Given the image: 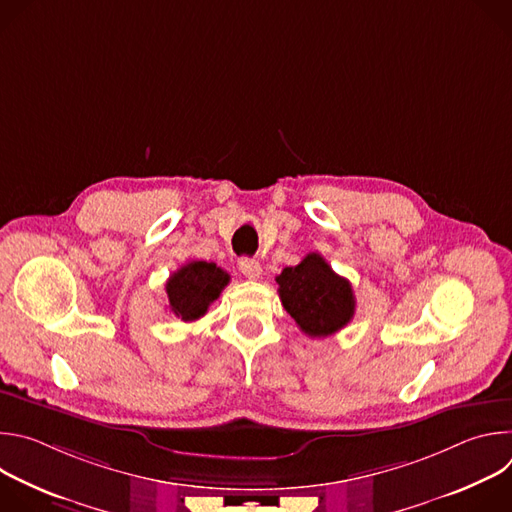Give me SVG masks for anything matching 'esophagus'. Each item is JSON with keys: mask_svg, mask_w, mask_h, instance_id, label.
Instances as JSON below:
<instances>
[{"mask_svg": "<svg viewBox=\"0 0 512 512\" xmlns=\"http://www.w3.org/2000/svg\"><path fill=\"white\" fill-rule=\"evenodd\" d=\"M239 269H241V273H243L245 277H249V279H257V277L261 275V265H259V261L249 259V257H243V259L239 261Z\"/></svg>", "mask_w": 512, "mask_h": 512, "instance_id": "1", "label": "esophagus"}]
</instances>
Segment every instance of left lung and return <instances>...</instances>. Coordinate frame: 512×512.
Returning a JSON list of instances; mask_svg holds the SVG:
<instances>
[{
	"instance_id": "8db88e82",
	"label": "left lung",
	"mask_w": 512,
	"mask_h": 512,
	"mask_svg": "<svg viewBox=\"0 0 512 512\" xmlns=\"http://www.w3.org/2000/svg\"><path fill=\"white\" fill-rule=\"evenodd\" d=\"M275 281L285 312L312 338L342 330L354 316L356 302L350 281L334 273L318 253L306 255L294 267H285Z\"/></svg>"
}]
</instances>
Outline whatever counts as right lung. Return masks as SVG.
Listing matches in <instances>:
<instances>
[{
	"instance_id": "obj_1",
	"label": "right lung",
	"mask_w": 512,
	"mask_h": 512,
	"mask_svg": "<svg viewBox=\"0 0 512 512\" xmlns=\"http://www.w3.org/2000/svg\"><path fill=\"white\" fill-rule=\"evenodd\" d=\"M229 279V273L214 263L190 261L182 265L166 281L168 310L184 322L202 318L208 306L221 296Z\"/></svg>"
}]
</instances>
